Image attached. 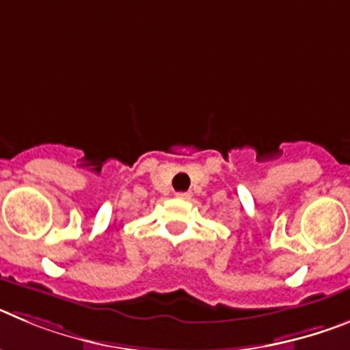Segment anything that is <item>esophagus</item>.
Returning a JSON list of instances; mask_svg holds the SVG:
<instances>
[{"mask_svg": "<svg viewBox=\"0 0 350 350\" xmlns=\"http://www.w3.org/2000/svg\"><path fill=\"white\" fill-rule=\"evenodd\" d=\"M191 194L189 193H177V198H180V200H187Z\"/></svg>", "mask_w": 350, "mask_h": 350, "instance_id": "1", "label": "esophagus"}]
</instances>
